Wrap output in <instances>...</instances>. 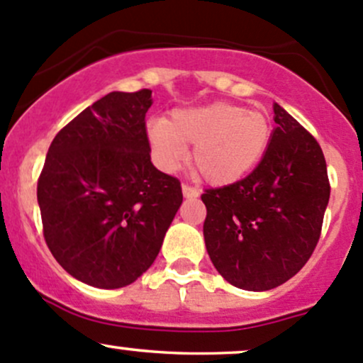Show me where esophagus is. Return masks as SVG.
<instances>
[{
	"label": "esophagus",
	"mask_w": 363,
	"mask_h": 363,
	"mask_svg": "<svg viewBox=\"0 0 363 363\" xmlns=\"http://www.w3.org/2000/svg\"><path fill=\"white\" fill-rule=\"evenodd\" d=\"M182 194H184L186 198H196L198 194H200V191L189 184H182Z\"/></svg>",
	"instance_id": "esophagus-1"
}]
</instances>
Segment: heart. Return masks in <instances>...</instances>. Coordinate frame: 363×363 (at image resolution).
Listing matches in <instances>:
<instances>
[{
  "instance_id": "obj_1",
  "label": "heart",
  "mask_w": 363,
  "mask_h": 363,
  "mask_svg": "<svg viewBox=\"0 0 363 363\" xmlns=\"http://www.w3.org/2000/svg\"><path fill=\"white\" fill-rule=\"evenodd\" d=\"M270 136L272 123L265 113L225 101L174 110L169 121L148 123L151 151L163 170L177 169L193 145L191 165L215 186L252 172L269 148Z\"/></svg>"
}]
</instances>
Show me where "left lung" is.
<instances>
[{
    "label": "left lung",
    "mask_w": 363,
    "mask_h": 363,
    "mask_svg": "<svg viewBox=\"0 0 363 363\" xmlns=\"http://www.w3.org/2000/svg\"><path fill=\"white\" fill-rule=\"evenodd\" d=\"M277 127L252 174L205 189L206 252L227 282L267 291L301 270L320 238L330 184L317 139L274 103Z\"/></svg>",
    "instance_id": "obj_1"
}]
</instances>
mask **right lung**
Here are the masks:
<instances>
[{
	"label": "right lung",
	"mask_w": 363,
	"mask_h": 363,
	"mask_svg": "<svg viewBox=\"0 0 363 363\" xmlns=\"http://www.w3.org/2000/svg\"><path fill=\"white\" fill-rule=\"evenodd\" d=\"M150 106V89L94 101L55 136L38 179L48 248L94 288H123L146 272L182 203L179 179L151 163Z\"/></svg>",
	"instance_id": "obj_1"
}]
</instances>
